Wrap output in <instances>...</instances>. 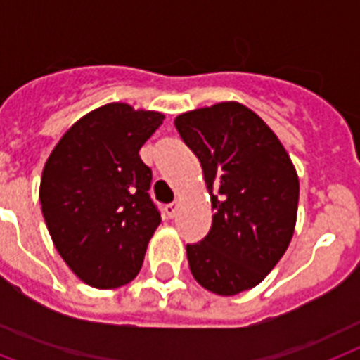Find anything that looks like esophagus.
Returning <instances> with one entry per match:
<instances>
[{
  "label": "esophagus",
  "instance_id": "esophagus-1",
  "mask_svg": "<svg viewBox=\"0 0 360 360\" xmlns=\"http://www.w3.org/2000/svg\"><path fill=\"white\" fill-rule=\"evenodd\" d=\"M177 209H179V203L174 202V203H169V205H166L164 211H166V214H168L169 219H174L175 214H177Z\"/></svg>",
  "mask_w": 360,
  "mask_h": 360
}]
</instances>
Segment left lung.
Wrapping results in <instances>:
<instances>
[{"label": "left lung", "instance_id": "8db88e82", "mask_svg": "<svg viewBox=\"0 0 360 360\" xmlns=\"http://www.w3.org/2000/svg\"><path fill=\"white\" fill-rule=\"evenodd\" d=\"M175 129L202 164L214 211L205 239L186 245L192 276L222 297L252 290L295 231V166L267 123L240 103L185 112Z\"/></svg>", "mask_w": 360, "mask_h": 360}]
</instances>
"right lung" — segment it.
Masks as SVG:
<instances>
[{"label": "right lung", "instance_id": "1", "mask_svg": "<svg viewBox=\"0 0 360 360\" xmlns=\"http://www.w3.org/2000/svg\"><path fill=\"white\" fill-rule=\"evenodd\" d=\"M164 114L110 103L70 127L42 169L39 200L56 250L97 290H115L140 273L160 224L149 198L151 169L138 151Z\"/></svg>", "mask_w": 360, "mask_h": 360}]
</instances>
